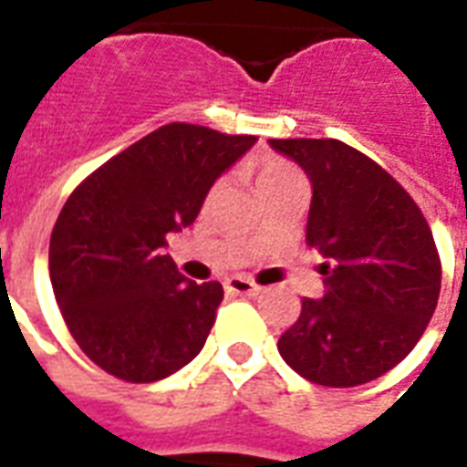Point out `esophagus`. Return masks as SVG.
<instances>
[{
	"instance_id": "34e87169",
	"label": "esophagus",
	"mask_w": 467,
	"mask_h": 467,
	"mask_svg": "<svg viewBox=\"0 0 467 467\" xmlns=\"http://www.w3.org/2000/svg\"><path fill=\"white\" fill-rule=\"evenodd\" d=\"M224 290L230 295H257L260 293V285H254L250 277L234 275V277H227V280H224Z\"/></svg>"
}]
</instances>
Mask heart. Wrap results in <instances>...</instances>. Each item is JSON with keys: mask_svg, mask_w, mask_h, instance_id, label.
Here are the masks:
<instances>
[{"mask_svg": "<svg viewBox=\"0 0 467 467\" xmlns=\"http://www.w3.org/2000/svg\"><path fill=\"white\" fill-rule=\"evenodd\" d=\"M293 180H303V174L297 172L293 164L283 162V160H267L257 170V190H260V194L265 190H273L277 184L293 182Z\"/></svg>", "mask_w": 467, "mask_h": 467, "instance_id": "b5f03b06", "label": "heart"}]
</instances>
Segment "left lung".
Segmentation results:
<instances>
[{"mask_svg":"<svg viewBox=\"0 0 467 467\" xmlns=\"http://www.w3.org/2000/svg\"><path fill=\"white\" fill-rule=\"evenodd\" d=\"M313 182L305 243L323 254L325 293L303 297L277 340L283 360L327 388L395 368L431 323L441 257L420 207L390 174L340 140H270Z\"/></svg>","mask_w":467,"mask_h":467,"instance_id":"8db88e82","label":"left lung"}]
</instances>
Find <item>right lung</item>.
<instances>
[{
  "mask_svg": "<svg viewBox=\"0 0 467 467\" xmlns=\"http://www.w3.org/2000/svg\"><path fill=\"white\" fill-rule=\"evenodd\" d=\"M257 137L164 124L69 194L49 240V277L69 333L89 360L127 382H154L194 360L223 303L164 254L217 177Z\"/></svg>",
  "mask_w": 467,
  "mask_h": 467,
  "instance_id": "right-lung-1",
  "label": "right lung"
}]
</instances>
